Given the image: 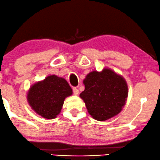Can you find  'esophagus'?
<instances>
[{"mask_svg":"<svg viewBox=\"0 0 160 160\" xmlns=\"http://www.w3.org/2000/svg\"><path fill=\"white\" fill-rule=\"evenodd\" d=\"M73 93L75 95H78L79 94V90L77 88H75V87H74L73 88Z\"/></svg>","mask_w":160,"mask_h":160,"instance_id":"1","label":"esophagus"}]
</instances>
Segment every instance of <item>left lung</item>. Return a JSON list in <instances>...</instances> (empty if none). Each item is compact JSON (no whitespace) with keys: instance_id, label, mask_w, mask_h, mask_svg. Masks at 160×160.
<instances>
[{"instance_id":"obj_1","label":"left lung","mask_w":160,"mask_h":160,"mask_svg":"<svg viewBox=\"0 0 160 160\" xmlns=\"http://www.w3.org/2000/svg\"><path fill=\"white\" fill-rule=\"evenodd\" d=\"M80 94L93 118L104 121L118 114L128 97V86L122 77L108 68L90 72L83 80Z\"/></svg>"}]
</instances>
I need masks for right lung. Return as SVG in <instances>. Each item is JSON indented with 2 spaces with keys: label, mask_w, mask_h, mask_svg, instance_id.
I'll use <instances>...</instances> for the list:
<instances>
[{
  "label": "right lung",
  "mask_w": 160,
  "mask_h": 160,
  "mask_svg": "<svg viewBox=\"0 0 160 160\" xmlns=\"http://www.w3.org/2000/svg\"><path fill=\"white\" fill-rule=\"evenodd\" d=\"M72 94L65 79L51 75L33 85L27 98L36 113L46 119L55 118L61 110L64 100Z\"/></svg>",
  "instance_id": "1"
}]
</instances>
